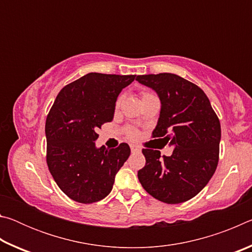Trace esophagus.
Returning a JSON list of instances; mask_svg holds the SVG:
<instances>
[{
	"instance_id": "1",
	"label": "esophagus",
	"mask_w": 252,
	"mask_h": 252,
	"mask_svg": "<svg viewBox=\"0 0 252 252\" xmlns=\"http://www.w3.org/2000/svg\"><path fill=\"white\" fill-rule=\"evenodd\" d=\"M130 148H131V151L132 152H139L140 150H141V149H140V147L135 146V144H131Z\"/></svg>"
}]
</instances>
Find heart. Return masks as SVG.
<instances>
[{
  "label": "heart",
  "mask_w": 252,
  "mask_h": 252,
  "mask_svg": "<svg viewBox=\"0 0 252 252\" xmlns=\"http://www.w3.org/2000/svg\"><path fill=\"white\" fill-rule=\"evenodd\" d=\"M148 95H152V94H150V93H147V92H143L142 93V99H143V97L148 96ZM121 102H122V96L120 95L117 99L116 104H114V108H116V110H119V108H120ZM126 133L127 136H129V138H135V136H136V131L133 129V127H126Z\"/></svg>",
  "instance_id": "1"
}]
</instances>
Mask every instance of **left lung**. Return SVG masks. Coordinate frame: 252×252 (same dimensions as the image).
<instances>
[{
	"label": "left lung",
	"mask_w": 252,
	"mask_h": 252,
	"mask_svg": "<svg viewBox=\"0 0 252 252\" xmlns=\"http://www.w3.org/2000/svg\"><path fill=\"white\" fill-rule=\"evenodd\" d=\"M161 101L160 117L152 138L173 148L170 157L143 149L146 165L138 171L143 189L169 204L197 195L215 173L219 161L220 121L208 96L194 83L172 73L138 75Z\"/></svg>",
	"instance_id": "obj_1"
}]
</instances>
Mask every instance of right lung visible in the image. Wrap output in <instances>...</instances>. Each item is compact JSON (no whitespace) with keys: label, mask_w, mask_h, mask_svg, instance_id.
Masks as SVG:
<instances>
[{"label":"right lung","mask_w":252,"mask_h":252,"mask_svg":"<svg viewBox=\"0 0 252 252\" xmlns=\"http://www.w3.org/2000/svg\"><path fill=\"white\" fill-rule=\"evenodd\" d=\"M135 75L88 73L65 85L46 117V163L60 189L80 203H93L112 190L130 147L97 149V129L111 122L114 104Z\"/></svg>","instance_id":"obj_1"}]
</instances>
